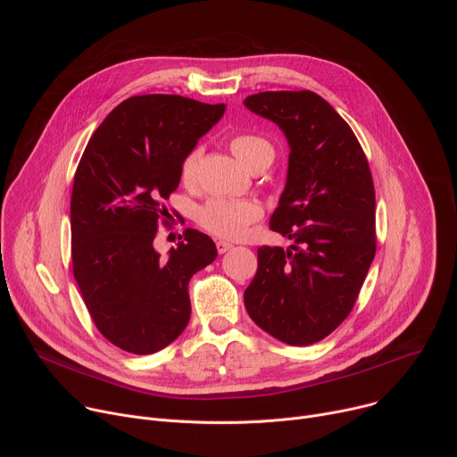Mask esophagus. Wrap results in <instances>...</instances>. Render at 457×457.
Returning <instances> with one entry per match:
<instances>
[{
    "instance_id": "esophagus-1",
    "label": "esophagus",
    "mask_w": 457,
    "mask_h": 457,
    "mask_svg": "<svg viewBox=\"0 0 457 457\" xmlns=\"http://www.w3.org/2000/svg\"><path fill=\"white\" fill-rule=\"evenodd\" d=\"M233 247V244H229V242H226V240H219L217 242V251L222 254V253H226V251H229Z\"/></svg>"
}]
</instances>
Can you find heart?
<instances>
[{"label":"heart","mask_w":457,"mask_h":457,"mask_svg":"<svg viewBox=\"0 0 457 457\" xmlns=\"http://www.w3.org/2000/svg\"><path fill=\"white\" fill-rule=\"evenodd\" d=\"M229 148L235 157L249 170L258 166H270L275 157L273 145L254 134H238L229 139ZM203 159V148H191L180 162V180L184 186L197 182L199 166ZM264 210L253 199H222L215 197L203 204L197 212V222L208 233L220 238H242L247 235L249 226L262 219Z\"/></svg>","instance_id":"obj_1"}]
</instances>
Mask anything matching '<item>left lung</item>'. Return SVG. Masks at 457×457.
<instances>
[{
  "instance_id": "1",
  "label": "left lung",
  "mask_w": 457,
  "mask_h": 457,
  "mask_svg": "<svg viewBox=\"0 0 457 457\" xmlns=\"http://www.w3.org/2000/svg\"><path fill=\"white\" fill-rule=\"evenodd\" d=\"M244 104L289 141L286 189L270 229L291 249L258 247L244 303L260 329L289 345L329 337L353 311L376 253V195L351 126L311 90L260 92Z\"/></svg>"
}]
</instances>
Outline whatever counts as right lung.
<instances>
[{
	"label": "right lung",
	"instance_id": "add662e5",
	"mask_svg": "<svg viewBox=\"0 0 457 457\" xmlns=\"http://www.w3.org/2000/svg\"><path fill=\"white\" fill-rule=\"evenodd\" d=\"M170 94L117 104L90 137L71 199L72 270L99 333L132 354L170 345L189 321V278L217 258L213 240L184 229L168 258L154 249L180 162L224 115ZM182 238V237H179Z\"/></svg>",
	"mask_w": 457,
	"mask_h": 457
}]
</instances>
